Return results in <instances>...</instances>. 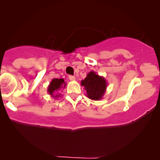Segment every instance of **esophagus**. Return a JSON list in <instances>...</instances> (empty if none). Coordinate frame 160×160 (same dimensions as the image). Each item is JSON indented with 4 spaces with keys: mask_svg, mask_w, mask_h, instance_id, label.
Returning <instances> with one entry per match:
<instances>
[{
    "mask_svg": "<svg viewBox=\"0 0 160 160\" xmlns=\"http://www.w3.org/2000/svg\"><path fill=\"white\" fill-rule=\"evenodd\" d=\"M69 79H70V80H71V81H74V80L76 79V78L74 77V76L70 75V76H69Z\"/></svg>",
    "mask_w": 160,
    "mask_h": 160,
    "instance_id": "34e87169",
    "label": "esophagus"
}]
</instances>
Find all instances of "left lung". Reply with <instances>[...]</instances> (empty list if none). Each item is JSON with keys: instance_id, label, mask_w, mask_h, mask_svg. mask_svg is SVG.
Returning <instances> with one entry per match:
<instances>
[{"instance_id": "obj_1", "label": "left lung", "mask_w": 160, "mask_h": 160, "mask_svg": "<svg viewBox=\"0 0 160 160\" xmlns=\"http://www.w3.org/2000/svg\"><path fill=\"white\" fill-rule=\"evenodd\" d=\"M81 85L87 92V98L95 101L102 98L107 87L105 78L99 76L94 71H90L86 78L82 80Z\"/></svg>"}]
</instances>
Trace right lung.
<instances>
[{
    "mask_svg": "<svg viewBox=\"0 0 160 160\" xmlns=\"http://www.w3.org/2000/svg\"><path fill=\"white\" fill-rule=\"evenodd\" d=\"M66 87V82L63 78H53L48 86L47 92L52 98H58L61 97L60 90Z\"/></svg>",
    "mask_w": 160,
    "mask_h": 160,
    "instance_id": "1",
    "label": "right lung"
}]
</instances>
